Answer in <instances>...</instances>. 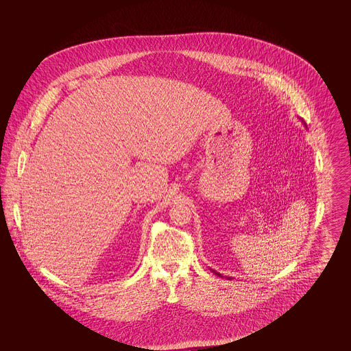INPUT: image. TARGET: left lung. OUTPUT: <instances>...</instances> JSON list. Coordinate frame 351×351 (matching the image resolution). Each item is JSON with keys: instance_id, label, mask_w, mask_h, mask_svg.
Here are the masks:
<instances>
[{"instance_id": "obj_1", "label": "left lung", "mask_w": 351, "mask_h": 351, "mask_svg": "<svg viewBox=\"0 0 351 351\" xmlns=\"http://www.w3.org/2000/svg\"><path fill=\"white\" fill-rule=\"evenodd\" d=\"M216 275H218V276H221V275H219V274H217V272H216Z\"/></svg>"}]
</instances>
